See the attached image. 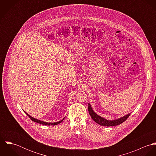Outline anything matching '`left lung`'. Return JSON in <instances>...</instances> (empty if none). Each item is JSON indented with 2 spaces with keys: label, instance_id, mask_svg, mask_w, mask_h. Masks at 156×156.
I'll list each match as a JSON object with an SVG mask.
<instances>
[{
  "label": "left lung",
  "instance_id": "1",
  "mask_svg": "<svg viewBox=\"0 0 156 156\" xmlns=\"http://www.w3.org/2000/svg\"><path fill=\"white\" fill-rule=\"evenodd\" d=\"M88 111H89V115H90V117L95 122H96L97 124H100V126H107V127L115 126L121 124V123L124 122L129 118V116L130 115V113H129V114H128L118 119H116V120L108 121V120L101 118V116H98V115H97L93 111V110L92 109V108L90 107V104H89V105H88Z\"/></svg>",
  "mask_w": 156,
  "mask_h": 156
}]
</instances>
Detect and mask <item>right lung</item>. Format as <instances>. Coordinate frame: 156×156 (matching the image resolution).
<instances>
[{"label":"right lung","mask_w":156,"mask_h":156,"mask_svg":"<svg viewBox=\"0 0 156 156\" xmlns=\"http://www.w3.org/2000/svg\"><path fill=\"white\" fill-rule=\"evenodd\" d=\"M26 113V114L30 118V119L32 120V121H34V122H37V123H39V124H43V125H47V126H50V125H51V126H55V125H56V124H59V123H61L64 119V118L63 119H62L61 121H59V122H53V123H51V122H44V121H40V120H38V119H35V118H32V117H31L30 115H29L26 112H25Z\"/></svg>","instance_id":"add662e5"}]
</instances>
